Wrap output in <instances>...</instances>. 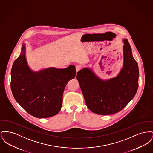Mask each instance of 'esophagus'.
<instances>
[{
    "label": "esophagus",
    "mask_w": 153,
    "mask_h": 153,
    "mask_svg": "<svg viewBox=\"0 0 153 153\" xmlns=\"http://www.w3.org/2000/svg\"><path fill=\"white\" fill-rule=\"evenodd\" d=\"M81 69V66L80 65H76V71L77 72H78V71H79L80 69Z\"/></svg>",
    "instance_id": "esophagus-1"
}]
</instances>
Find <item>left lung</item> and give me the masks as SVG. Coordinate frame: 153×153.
Masks as SVG:
<instances>
[{
    "label": "left lung",
    "mask_w": 153,
    "mask_h": 153,
    "mask_svg": "<svg viewBox=\"0 0 153 153\" xmlns=\"http://www.w3.org/2000/svg\"><path fill=\"white\" fill-rule=\"evenodd\" d=\"M123 43V66L117 77L101 80L87 68L77 73L87 106L96 114L111 115L119 112L137 92L138 65L127 39H124Z\"/></svg>",
    "instance_id": "obj_1"
}]
</instances>
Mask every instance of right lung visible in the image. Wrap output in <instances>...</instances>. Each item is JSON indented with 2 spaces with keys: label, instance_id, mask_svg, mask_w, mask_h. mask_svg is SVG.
<instances>
[{
  "label": "right lung",
  "instance_id": "right-lung-1",
  "mask_svg": "<svg viewBox=\"0 0 153 153\" xmlns=\"http://www.w3.org/2000/svg\"><path fill=\"white\" fill-rule=\"evenodd\" d=\"M23 44L11 72V88L15 100L31 115L46 118L57 114L68 82L74 78L73 65L65 69L49 68L33 72L27 65Z\"/></svg>",
  "mask_w": 153,
  "mask_h": 153
}]
</instances>
